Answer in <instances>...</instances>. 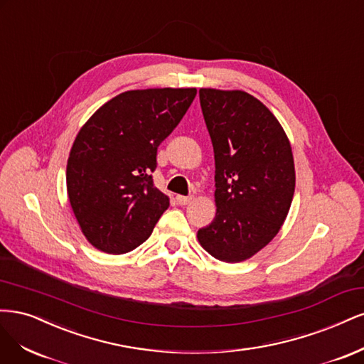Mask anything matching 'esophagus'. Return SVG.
Returning a JSON list of instances; mask_svg holds the SVG:
<instances>
[{
	"mask_svg": "<svg viewBox=\"0 0 364 364\" xmlns=\"http://www.w3.org/2000/svg\"><path fill=\"white\" fill-rule=\"evenodd\" d=\"M192 199H193V196H192V195H191V196L178 195V196H177V203H178L180 205H187V204H189V203L192 201Z\"/></svg>",
	"mask_w": 364,
	"mask_h": 364,
	"instance_id": "esophagus-1",
	"label": "esophagus"
}]
</instances>
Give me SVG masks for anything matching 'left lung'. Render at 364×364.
I'll return each mask as SVG.
<instances>
[{"instance_id": "8db88e82", "label": "left lung", "mask_w": 364, "mask_h": 364, "mask_svg": "<svg viewBox=\"0 0 364 364\" xmlns=\"http://www.w3.org/2000/svg\"><path fill=\"white\" fill-rule=\"evenodd\" d=\"M215 152L216 218L198 230L215 259L237 263L271 242L289 213L295 165L289 139L264 104L242 90L199 89Z\"/></svg>"}]
</instances>
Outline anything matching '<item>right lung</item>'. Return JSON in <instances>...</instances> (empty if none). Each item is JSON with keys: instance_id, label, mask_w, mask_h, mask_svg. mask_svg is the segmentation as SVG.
<instances>
[{"instance_id": "right-lung-1", "label": "right lung", "mask_w": 364, "mask_h": 364, "mask_svg": "<svg viewBox=\"0 0 364 364\" xmlns=\"http://www.w3.org/2000/svg\"><path fill=\"white\" fill-rule=\"evenodd\" d=\"M196 89L128 90L100 107L75 137L66 166L69 203L86 239L109 254L142 245L169 198L152 181L157 148Z\"/></svg>"}]
</instances>
